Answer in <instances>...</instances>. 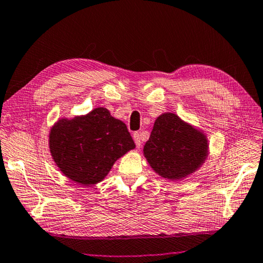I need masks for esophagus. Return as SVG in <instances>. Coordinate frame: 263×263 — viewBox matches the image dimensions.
I'll use <instances>...</instances> for the list:
<instances>
[{
	"mask_svg": "<svg viewBox=\"0 0 263 263\" xmlns=\"http://www.w3.org/2000/svg\"><path fill=\"white\" fill-rule=\"evenodd\" d=\"M133 139H135L137 148H140V146H141V138H140L139 133H135V135H133Z\"/></svg>",
	"mask_w": 263,
	"mask_h": 263,
	"instance_id": "obj_1",
	"label": "esophagus"
}]
</instances>
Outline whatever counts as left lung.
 I'll list each match as a JSON object with an SVG mask.
<instances>
[{"mask_svg":"<svg viewBox=\"0 0 263 263\" xmlns=\"http://www.w3.org/2000/svg\"><path fill=\"white\" fill-rule=\"evenodd\" d=\"M206 151L205 137L174 114L157 118L144 146L151 167L169 180H179L195 172L206 158Z\"/></svg>","mask_w":263,"mask_h":263,"instance_id":"obj_1","label":"left lung"}]
</instances>
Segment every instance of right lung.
<instances>
[{
  "mask_svg": "<svg viewBox=\"0 0 263 263\" xmlns=\"http://www.w3.org/2000/svg\"><path fill=\"white\" fill-rule=\"evenodd\" d=\"M136 147L125 124L105 108L58 122L51 130L50 149L60 171L79 184L99 183L116 160Z\"/></svg>",
  "mask_w": 263,
  "mask_h": 263,
  "instance_id": "right-lung-1",
  "label": "right lung"
}]
</instances>
